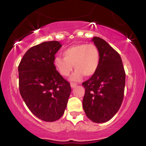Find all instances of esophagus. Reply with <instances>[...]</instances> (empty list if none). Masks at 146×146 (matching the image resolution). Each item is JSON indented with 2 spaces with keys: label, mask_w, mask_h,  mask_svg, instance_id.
Returning <instances> with one entry per match:
<instances>
[{
  "label": "esophagus",
  "mask_w": 146,
  "mask_h": 146,
  "mask_svg": "<svg viewBox=\"0 0 146 146\" xmlns=\"http://www.w3.org/2000/svg\"><path fill=\"white\" fill-rule=\"evenodd\" d=\"M77 86V84L76 83H75V82H71V88H75V86Z\"/></svg>",
  "instance_id": "1"
}]
</instances>
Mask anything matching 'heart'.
I'll return each instance as SVG.
<instances>
[{
  "instance_id": "heart-1",
  "label": "heart",
  "mask_w": 146,
  "mask_h": 146,
  "mask_svg": "<svg viewBox=\"0 0 146 146\" xmlns=\"http://www.w3.org/2000/svg\"><path fill=\"white\" fill-rule=\"evenodd\" d=\"M64 58L56 57L53 60L55 67L62 76L67 77L73 70L75 71L71 80H80L83 75H93L98 71L100 62V52L93 44H78L71 46L63 51Z\"/></svg>"
}]
</instances>
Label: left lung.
Here are the masks:
<instances>
[{
  "label": "left lung",
  "instance_id": "left-lung-1",
  "mask_svg": "<svg viewBox=\"0 0 146 146\" xmlns=\"http://www.w3.org/2000/svg\"><path fill=\"white\" fill-rule=\"evenodd\" d=\"M100 52L98 71L82 83V106L86 117L95 123L108 121L117 113L124 95L125 73L120 55L104 40H92Z\"/></svg>",
  "mask_w": 146,
  "mask_h": 146
}]
</instances>
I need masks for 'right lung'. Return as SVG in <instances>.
Here are the masks:
<instances>
[{
	"mask_svg": "<svg viewBox=\"0 0 146 146\" xmlns=\"http://www.w3.org/2000/svg\"><path fill=\"white\" fill-rule=\"evenodd\" d=\"M61 46L58 41L33 46L18 65L21 97L31 113L44 121H55L62 116L71 91L70 83L53 64Z\"/></svg>",
	"mask_w": 146,
	"mask_h": 146,
	"instance_id": "right-lung-1",
	"label": "right lung"
}]
</instances>
